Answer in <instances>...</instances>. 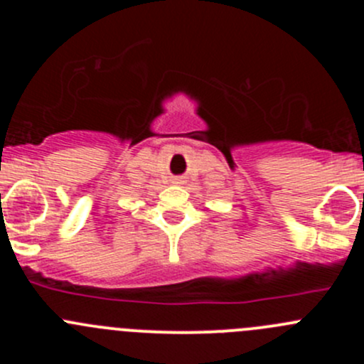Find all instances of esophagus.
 <instances>
[{
  "label": "esophagus",
  "mask_w": 364,
  "mask_h": 364,
  "mask_svg": "<svg viewBox=\"0 0 364 364\" xmlns=\"http://www.w3.org/2000/svg\"><path fill=\"white\" fill-rule=\"evenodd\" d=\"M174 183H178V185H179V183H183V179L181 178H176Z\"/></svg>",
  "instance_id": "esophagus-1"
}]
</instances>
